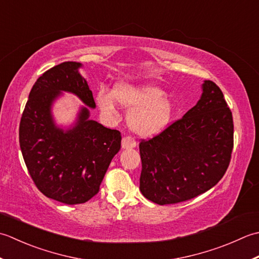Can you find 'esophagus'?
I'll list each match as a JSON object with an SVG mask.
<instances>
[{
    "label": "esophagus",
    "mask_w": 259,
    "mask_h": 259,
    "mask_svg": "<svg viewBox=\"0 0 259 259\" xmlns=\"http://www.w3.org/2000/svg\"><path fill=\"white\" fill-rule=\"evenodd\" d=\"M136 146V142L134 139H132L130 136H126L122 140V149L123 150H127V149H133V147Z\"/></svg>",
    "instance_id": "34e87169"
}]
</instances>
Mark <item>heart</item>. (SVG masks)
<instances>
[{"label": "heart", "mask_w": 259, "mask_h": 259, "mask_svg": "<svg viewBox=\"0 0 259 259\" xmlns=\"http://www.w3.org/2000/svg\"><path fill=\"white\" fill-rule=\"evenodd\" d=\"M95 99L100 112L108 118L118 117L117 103L128 109V127L141 137H152L164 131L177 108L176 100L152 83L119 81L115 83L112 92L99 89Z\"/></svg>", "instance_id": "heart-1"}]
</instances>
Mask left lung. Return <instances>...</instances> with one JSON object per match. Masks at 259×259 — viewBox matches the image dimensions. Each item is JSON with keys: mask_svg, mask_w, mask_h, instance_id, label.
Returning <instances> with one entry per match:
<instances>
[{"mask_svg": "<svg viewBox=\"0 0 259 259\" xmlns=\"http://www.w3.org/2000/svg\"><path fill=\"white\" fill-rule=\"evenodd\" d=\"M196 106L140 143V190L160 205L192 199L217 184L234 147L233 114L213 81L204 80Z\"/></svg>", "mask_w": 259, "mask_h": 259, "instance_id": "8db88e82", "label": "left lung"}]
</instances>
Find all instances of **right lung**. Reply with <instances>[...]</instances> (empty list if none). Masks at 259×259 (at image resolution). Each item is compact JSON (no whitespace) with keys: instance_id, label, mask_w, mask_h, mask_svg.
<instances>
[{"instance_id":"add662e5","label":"right lung","mask_w":259,"mask_h":259,"mask_svg":"<svg viewBox=\"0 0 259 259\" xmlns=\"http://www.w3.org/2000/svg\"><path fill=\"white\" fill-rule=\"evenodd\" d=\"M80 62L67 61L47 70L29 94L21 117L19 140L31 178L46 197L66 204L88 201L99 191L122 136L91 119L96 107ZM62 92L73 93L85 107L70 126L55 123L52 106Z\"/></svg>"}]
</instances>
